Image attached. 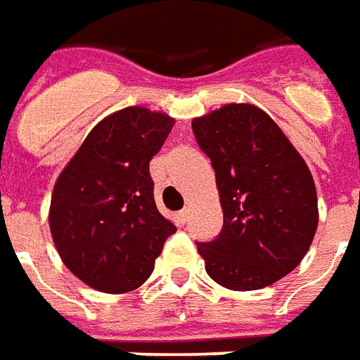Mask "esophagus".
I'll return each mask as SVG.
<instances>
[{"mask_svg":"<svg viewBox=\"0 0 360 360\" xmlns=\"http://www.w3.org/2000/svg\"><path fill=\"white\" fill-rule=\"evenodd\" d=\"M188 216H190V210H188V208H184V210H180V212H178V216H176V218H178V222H180V224H186Z\"/></svg>","mask_w":360,"mask_h":360,"instance_id":"esophagus-1","label":"esophagus"}]
</instances>
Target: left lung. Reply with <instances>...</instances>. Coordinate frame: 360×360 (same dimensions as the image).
Masks as SVG:
<instances>
[{"label":"left lung","instance_id":"8db88e82","mask_svg":"<svg viewBox=\"0 0 360 360\" xmlns=\"http://www.w3.org/2000/svg\"><path fill=\"white\" fill-rule=\"evenodd\" d=\"M192 131L212 162L224 212L214 240L196 242L208 276L230 290L276 283L297 269L316 232L309 166L256 105H222L192 120Z\"/></svg>","mask_w":360,"mask_h":360}]
</instances>
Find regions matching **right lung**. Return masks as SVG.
<instances>
[{"label": "right lung", "mask_w": 360, "mask_h": 360, "mask_svg": "<svg viewBox=\"0 0 360 360\" xmlns=\"http://www.w3.org/2000/svg\"><path fill=\"white\" fill-rule=\"evenodd\" d=\"M174 120L124 108L88 134L60 174L49 229L63 264L91 288L120 295L148 281L164 242L176 232L154 200L150 160Z\"/></svg>", "instance_id": "1"}]
</instances>
